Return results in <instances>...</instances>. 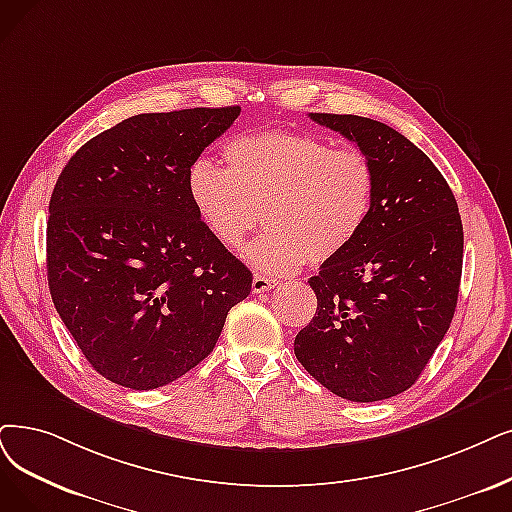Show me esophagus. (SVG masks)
I'll return each mask as SVG.
<instances>
[{
  "label": "esophagus",
  "instance_id": "obj_1",
  "mask_svg": "<svg viewBox=\"0 0 512 512\" xmlns=\"http://www.w3.org/2000/svg\"><path fill=\"white\" fill-rule=\"evenodd\" d=\"M275 285H277V279H273V277L254 275V279H252V292L254 294H264V292H269L271 288H275Z\"/></svg>",
  "mask_w": 512,
  "mask_h": 512
}]
</instances>
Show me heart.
<instances>
[{
	"instance_id": "heart-1",
	"label": "heart",
	"mask_w": 512,
	"mask_h": 512,
	"mask_svg": "<svg viewBox=\"0 0 512 512\" xmlns=\"http://www.w3.org/2000/svg\"><path fill=\"white\" fill-rule=\"evenodd\" d=\"M227 170L197 157L187 191L199 220L224 248L239 250L264 222L269 229L248 250L260 271L292 273L306 260L338 258L370 220L378 174L357 147H334L313 134L267 130L224 147Z\"/></svg>"
}]
</instances>
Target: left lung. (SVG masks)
Masks as SVG:
<instances>
[{
  "instance_id": "left-lung-1",
  "label": "left lung",
  "mask_w": 512,
  "mask_h": 512,
  "mask_svg": "<svg viewBox=\"0 0 512 512\" xmlns=\"http://www.w3.org/2000/svg\"><path fill=\"white\" fill-rule=\"evenodd\" d=\"M309 117L372 157L378 189L361 235L309 279L317 313L294 353L342 399H391L418 380L452 323L464 248L458 203L397 130L359 115Z\"/></svg>"
}]
</instances>
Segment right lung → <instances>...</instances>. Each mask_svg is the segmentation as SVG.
<instances>
[{
  "label": "right lung",
  "mask_w": 512,
  "mask_h": 512,
  "mask_svg": "<svg viewBox=\"0 0 512 512\" xmlns=\"http://www.w3.org/2000/svg\"><path fill=\"white\" fill-rule=\"evenodd\" d=\"M241 107L140 113L88 140L50 197L48 285L94 370L149 391L216 346L252 273L206 229L187 172Z\"/></svg>",
  "instance_id": "1"
}]
</instances>
